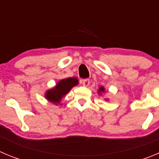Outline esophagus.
<instances>
[{
    "instance_id": "esophagus-1",
    "label": "esophagus",
    "mask_w": 159,
    "mask_h": 159,
    "mask_svg": "<svg viewBox=\"0 0 159 159\" xmlns=\"http://www.w3.org/2000/svg\"><path fill=\"white\" fill-rule=\"evenodd\" d=\"M90 81L89 79H84L81 81V84H82L83 86H88L89 84Z\"/></svg>"
}]
</instances>
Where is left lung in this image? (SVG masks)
<instances>
[{"instance_id":"1","label":"left lung","mask_w":159,"mask_h":159,"mask_svg":"<svg viewBox=\"0 0 159 159\" xmlns=\"http://www.w3.org/2000/svg\"><path fill=\"white\" fill-rule=\"evenodd\" d=\"M104 91V88H103V87H100V92H103Z\"/></svg>"}]
</instances>
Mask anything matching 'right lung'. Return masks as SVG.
<instances>
[{
  "mask_svg": "<svg viewBox=\"0 0 159 159\" xmlns=\"http://www.w3.org/2000/svg\"><path fill=\"white\" fill-rule=\"evenodd\" d=\"M78 84V81L76 78H69L59 81L56 86L52 89L48 90L46 93V99L57 104L62 100V98L72 89L73 87Z\"/></svg>",
  "mask_w": 159,
  "mask_h": 159,
  "instance_id": "1",
  "label": "right lung"
}]
</instances>
